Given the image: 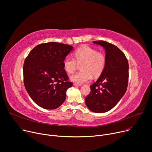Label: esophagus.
<instances>
[{
	"mask_svg": "<svg viewBox=\"0 0 152 152\" xmlns=\"http://www.w3.org/2000/svg\"><path fill=\"white\" fill-rule=\"evenodd\" d=\"M81 85H80V84H78V83H74V86H81Z\"/></svg>",
	"mask_w": 152,
	"mask_h": 152,
	"instance_id": "esophagus-1",
	"label": "esophagus"
}]
</instances>
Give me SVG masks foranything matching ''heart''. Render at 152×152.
Returning <instances> with one entry per match:
<instances>
[{
    "label": "heart",
    "instance_id": "b5f03b06",
    "mask_svg": "<svg viewBox=\"0 0 152 152\" xmlns=\"http://www.w3.org/2000/svg\"><path fill=\"white\" fill-rule=\"evenodd\" d=\"M74 57L67 56L63 61L64 71L69 74L75 72L78 64L82 71L73 75L71 79L76 83L80 84L89 81L92 75L98 77L104 72L107 62L106 54L88 46L78 48L74 53Z\"/></svg>",
    "mask_w": 152,
    "mask_h": 152
}]
</instances>
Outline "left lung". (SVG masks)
Returning a JSON list of instances; mask_svg holds the SVG:
<instances>
[{"instance_id":"1","label":"left lung","mask_w":152,"mask_h":152,"mask_svg":"<svg viewBox=\"0 0 152 152\" xmlns=\"http://www.w3.org/2000/svg\"><path fill=\"white\" fill-rule=\"evenodd\" d=\"M106 50V68L91 87L86 97L87 107L95 113L106 112L119 102L126 93L129 81V63L121 50L114 45L103 40L93 42Z\"/></svg>"}]
</instances>
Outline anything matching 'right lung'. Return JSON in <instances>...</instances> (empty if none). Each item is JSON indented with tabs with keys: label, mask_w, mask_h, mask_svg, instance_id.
Listing matches in <instances>:
<instances>
[{
	"label": "right lung",
	"mask_w": 152,
	"mask_h": 152,
	"mask_svg": "<svg viewBox=\"0 0 152 152\" xmlns=\"http://www.w3.org/2000/svg\"><path fill=\"white\" fill-rule=\"evenodd\" d=\"M73 47L58 42L41 43L25 60L23 83L34 102L45 109H56L66 99L73 83L63 67V61Z\"/></svg>",
	"instance_id": "obj_1"
}]
</instances>
